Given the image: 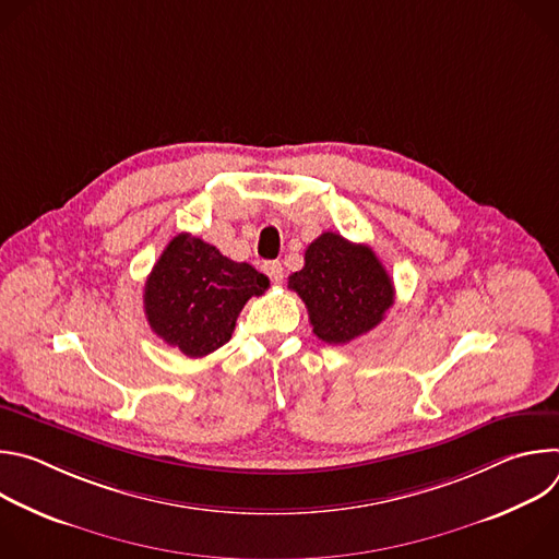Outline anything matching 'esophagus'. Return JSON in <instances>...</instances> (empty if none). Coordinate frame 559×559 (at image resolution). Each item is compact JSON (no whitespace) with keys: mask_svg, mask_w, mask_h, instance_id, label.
<instances>
[{"mask_svg":"<svg viewBox=\"0 0 559 559\" xmlns=\"http://www.w3.org/2000/svg\"><path fill=\"white\" fill-rule=\"evenodd\" d=\"M263 272H265V274L270 276V281H272V283H276V285L283 281V265H281L278 261H270V263H265V265H263Z\"/></svg>","mask_w":559,"mask_h":559,"instance_id":"34e87169","label":"esophagus"}]
</instances>
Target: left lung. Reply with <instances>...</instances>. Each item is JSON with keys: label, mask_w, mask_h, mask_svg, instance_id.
<instances>
[{"label": "left lung", "mask_w": 559, "mask_h": 559, "mask_svg": "<svg viewBox=\"0 0 559 559\" xmlns=\"http://www.w3.org/2000/svg\"><path fill=\"white\" fill-rule=\"evenodd\" d=\"M287 287L302 298L313 334L330 345L371 332L393 305V283L373 250L334 231L305 250V265Z\"/></svg>", "instance_id": "8db88e82"}]
</instances>
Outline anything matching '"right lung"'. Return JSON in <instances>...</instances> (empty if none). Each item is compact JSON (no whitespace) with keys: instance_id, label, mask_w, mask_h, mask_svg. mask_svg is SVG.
Instances as JSON below:
<instances>
[{"instance_id":"obj_1","label":"right lung","mask_w":559,"mask_h":559,"mask_svg":"<svg viewBox=\"0 0 559 559\" xmlns=\"http://www.w3.org/2000/svg\"><path fill=\"white\" fill-rule=\"evenodd\" d=\"M270 278L250 263H236L192 234H179L154 263L143 292L152 332L190 358L223 347L236 318Z\"/></svg>"}]
</instances>
